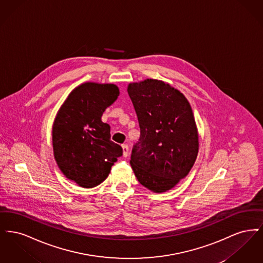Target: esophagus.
<instances>
[{
  "mask_svg": "<svg viewBox=\"0 0 263 263\" xmlns=\"http://www.w3.org/2000/svg\"><path fill=\"white\" fill-rule=\"evenodd\" d=\"M122 150H123V157L126 158L128 156V151H129L128 146L127 145H122Z\"/></svg>",
  "mask_w": 263,
  "mask_h": 263,
  "instance_id": "esophagus-1",
  "label": "esophagus"
}]
</instances>
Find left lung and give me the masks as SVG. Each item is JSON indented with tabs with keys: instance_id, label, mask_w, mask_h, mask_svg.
<instances>
[{
	"instance_id": "8db88e82",
	"label": "left lung",
	"mask_w": 263,
	"mask_h": 263,
	"mask_svg": "<svg viewBox=\"0 0 263 263\" xmlns=\"http://www.w3.org/2000/svg\"><path fill=\"white\" fill-rule=\"evenodd\" d=\"M128 95L141 130L130 164L138 181L165 192L189 174L199 150V136L187 99L160 80L130 83Z\"/></svg>"
}]
</instances>
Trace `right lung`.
Segmentation results:
<instances>
[{"label": "right lung", "mask_w": 263, "mask_h": 263, "mask_svg": "<svg viewBox=\"0 0 263 263\" xmlns=\"http://www.w3.org/2000/svg\"><path fill=\"white\" fill-rule=\"evenodd\" d=\"M118 96L114 84L87 82L69 93L56 114L52 126L54 159L63 175L81 187L104 181L122 156V148L110 141V126L101 121Z\"/></svg>", "instance_id": "obj_1"}]
</instances>
